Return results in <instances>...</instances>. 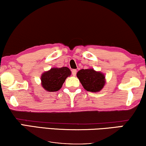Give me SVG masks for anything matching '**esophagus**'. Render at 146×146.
Segmentation results:
<instances>
[{"label": "esophagus", "instance_id": "34e87169", "mask_svg": "<svg viewBox=\"0 0 146 146\" xmlns=\"http://www.w3.org/2000/svg\"><path fill=\"white\" fill-rule=\"evenodd\" d=\"M76 72H77V70H72V75L74 76H75L76 75Z\"/></svg>", "mask_w": 146, "mask_h": 146}]
</instances>
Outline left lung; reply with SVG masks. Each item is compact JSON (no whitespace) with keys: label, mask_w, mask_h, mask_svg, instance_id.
I'll return each mask as SVG.
<instances>
[{"label":"left lung","mask_w":146,"mask_h":146,"mask_svg":"<svg viewBox=\"0 0 146 146\" xmlns=\"http://www.w3.org/2000/svg\"><path fill=\"white\" fill-rule=\"evenodd\" d=\"M76 76L84 88L88 92H98L106 84L104 74L93 68L82 69L78 72Z\"/></svg>","instance_id":"obj_1"}]
</instances>
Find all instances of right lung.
<instances>
[{"instance_id": "add662e5", "label": "right lung", "mask_w": 146, "mask_h": 146, "mask_svg": "<svg viewBox=\"0 0 146 146\" xmlns=\"http://www.w3.org/2000/svg\"><path fill=\"white\" fill-rule=\"evenodd\" d=\"M71 75V71L68 67H53L42 74L41 85L45 90L50 92L59 90L62 86L67 77Z\"/></svg>"}]
</instances>
